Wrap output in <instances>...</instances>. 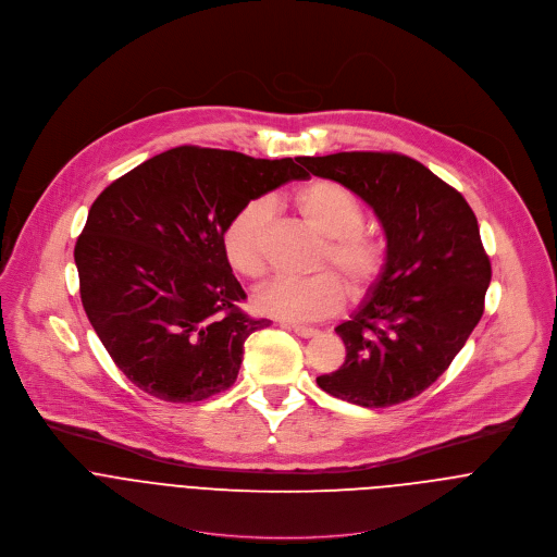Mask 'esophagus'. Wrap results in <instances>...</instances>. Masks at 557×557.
<instances>
[{"label":"esophagus","mask_w":557,"mask_h":557,"mask_svg":"<svg viewBox=\"0 0 557 557\" xmlns=\"http://www.w3.org/2000/svg\"><path fill=\"white\" fill-rule=\"evenodd\" d=\"M289 329H292L298 337H305V339H307V337H315V335L320 333L318 329H313V326H305V324H292Z\"/></svg>","instance_id":"obj_1"}]
</instances>
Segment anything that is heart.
Wrapping results in <instances>:
<instances>
[{
  "label": "heart",
  "instance_id": "heart-1",
  "mask_svg": "<svg viewBox=\"0 0 557 557\" xmlns=\"http://www.w3.org/2000/svg\"><path fill=\"white\" fill-rule=\"evenodd\" d=\"M294 207L324 237L318 255L320 268H335L355 292H363L381 276L387 250L381 237L363 228L366 211L357 196L337 183L313 181L296 191ZM268 220V202L248 200L224 228V255L248 278H259L265 272ZM344 302L346 285L333 270L307 278H276L255 296L257 311L289 322L324 320L337 313Z\"/></svg>",
  "mask_w": 557,
  "mask_h": 557
}]
</instances>
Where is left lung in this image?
<instances>
[{"label": "left lung", "mask_w": 557, "mask_h": 557, "mask_svg": "<svg viewBox=\"0 0 557 557\" xmlns=\"http://www.w3.org/2000/svg\"><path fill=\"white\" fill-rule=\"evenodd\" d=\"M372 207L387 261L368 298L335 333L339 370L318 385L361 407H389L424 392L463 348L483 315L492 268L463 196L422 163L396 152L302 157Z\"/></svg>", "instance_id": "8db88e82"}]
</instances>
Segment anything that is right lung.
<instances>
[{
  "mask_svg": "<svg viewBox=\"0 0 557 557\" xmlns=\"http://www.w3.org/2000/svg\"><path fill=\"white\" fill-rule=\"evenodd\" d=\"M307 172L292 159L181 146L111 183L91 205L74 259L91 326L146 394L196 403L228 389L244 342L270 326L239 309L224 255L235 211Z\"/></svg>",
  "mask_w": 557,
  "mask_h": 557,
  "instance_id": "add662e5",
  "label": "right lung"
}]
</instances>
